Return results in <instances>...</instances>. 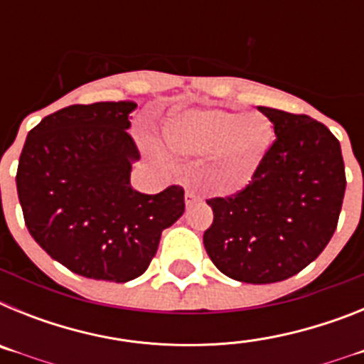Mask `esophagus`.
Returning a JSON list of instances; mask_svg holds the SVG:
<instances>
[{
    "mask_svg": "<svg viewBox=\"0 0 364 364\" xmlns=\"http://www.w3.org/2000/svg\"><path fill=\"white\" fill-rule=\"evenodd\" d=\"M184 200H186V205H193L195 204V202H200L202 198L198 197L197 193H193V191H186V195H184Z\"/></svg>",
    "mask_w": 364,
    "mask_h": 364,
    "instance_id": "obj_1",
    "label": "esophagus"
}]
</instances>
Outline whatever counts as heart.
Instances as JSON below:
<instances>
[{
  "label": "heart",
  "mask_w": 364,
  "mask_h": 364,
  "mask_svg": "<svg viewBox=\"0 0 364 364\" xmlns=\"http://www.w3.org/2000/svg\"><path fill=\"white\" fill-rule=\"evenodd\" d=\"M272 142L268 118L228 109H186L169 114L162 125V144L171 153H213V171L222 182L253 171Z\"/></svg>",
  "instance_id": "obj_1"
}]
</instances>
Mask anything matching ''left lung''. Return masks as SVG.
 Wrapping results in <instances>:
<instances>
[{"mask_svg": "<svg viewBox=\"0 0 364 364\" xmlns=\"http://www.w3.org/2000/svg\"><path fill=\"white\" fill-rule=\"evenodd\" d=\"M275 142L233 197L208 200L213 224L204 247L224 275L250 284L294 277L332 239L345 198L341 144L306 114L259 107Z\"/></svg>", "mask_w": 364, "mask_h": 364, "instance_id": "obj_1", "label": "left lung"}]
</instances>
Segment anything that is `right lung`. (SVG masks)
<instances>
[{
    "instance_id": "right-lung-1",
    "label": "right lung",
    "mask_w": 364,
    "mask_h": 364,
    "mask_svg": "<svg viewBox=\"0 0 364 364\" xmlns=\"http://www.w3.org/2000/svg\"><path fill=\"white\" fill-rule=\"evenodd\" d=\"M131 100L69 105L45 117L19 156L18 197L28 233L73 273L95 281L140 277L160 235L184 213V189L131 188L140 159Z\"/></svg>"
}]
</instances>
